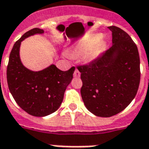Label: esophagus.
<instances>
[{
	"mask_svg": "<svg viewBox=\"0 0 149 149\" xmlns=\"http://www.w3.org/2000/svg\"><path fill=\"white\" fill-rule=\"evenodd\" d=\"M80 75H81V74H80V72L79 71V70L76 69V70H74V78H79Z\"/></svg>",
	"mask_w": 149,
	"mask_h": 149,
	"instance_id": "esophagus-1",
	"label": "esophagus"
}]
</instances>
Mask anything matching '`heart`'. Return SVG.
<instances>
[{
	"mask_svg": "<svg viewBox=\"0 0 149 149\" xmlns=\"http://www.w3.org/2000/svg\"><path fill=\"white\" fill-rule=\"evenodd\" d=\"M107 42L101 38L100 33H94L81 40L68 49L67 56L72 58L82 56L85 63L89 64L95 62L104 52Z\"/></svg>",
	"mask_w": 149,
	"mask_h": 149,
	"instance_id": "b5f03b06",
	"label": "heart"
}]
</instances>
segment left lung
<instances>
[{
    "instance_id": "1",
    "label": "left lung",
    "mask_w": 149,
    "mask_h": 149,
    "mask_svg": "<svg viewBox=\"0 0 149 149\" xmlns=\"http://www.w3.org/2000/svg\"><path fill=\"white\" fill-rule=\"evenodd\" d=\"M112 46L89 66L79 67L84 104L93 115L111 117L121 112L137 94L140 58L128 33L111 26Z\"/></svg>"
}]
</instances>
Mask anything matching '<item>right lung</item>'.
I'll return each mask as SVG.
<instances>
[{"instance_id":"1","label":"right lung","mask_w":149,"mask_h":149,"mask_svg":"<svg viewBox=\"0 0 149 149\" xmlns=\"http://www.w3.org/2000/svg\"><path fill=\"white\" fill-rule=\"evenodd\" d=\"M44 33L47 32L33 28L24 33L12 48L7 68L8 86L15 102L26 112L36 117L49 116L60 108L75 70L73 67L63 71L51 64L43 70L33 71L23 65L19 56L21 42Z\"/></svg>"}]
</instances>
